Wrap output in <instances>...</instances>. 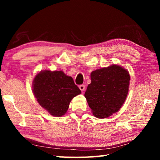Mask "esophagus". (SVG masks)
Returning a JSON list of instances; mask_svg holds the SVG:
<instances>
[{
  "label": "esophagus",
  "mask_w": 160,
  "mask_h": 160,
  "mask_svg": "<svg viewBox=\"0 0 160 160\" xmlns=\"http://www.w3.org/2000/svg\"><path fill=\"white\" fill-rule=\"evenodd\" d=\"M79 88L81 90V91H84V90H85V86H84V84H80V85L79 86Z\"/></svg>",
  "instance_id": "1"
}]
</instances>
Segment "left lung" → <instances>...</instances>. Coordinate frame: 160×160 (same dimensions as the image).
Wrapping results in <instances>:
<instances>
[{
	"mask_svg": "<svg viewBox=\"0 0 160 160\" xmlns=\"http://www.w3.org/2000/svg\"><path fill=\"white\" fill-rule=\"evenodd\" d=\"M85 96L95 117L106 118L120 110L127 98L130 76L119 65L93 71Z\"/></svg>",
	"mask_w": 160,
	"mask_h": 160,
	"instance_id": "8db88e82",
	"label": "left lung"
}]
</instances>
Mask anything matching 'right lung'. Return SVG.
<instances>
[{
	"mask_svg": "<svg viewBox=\"0 0 160 160\" xmlns=\"http://www.w3.org/2000/svg\"><path fill=\"white\" fill-rule=\"evenodd\" d=\"M33 93L39 104L56 117L63 115L73 98L81 93L73 78L62 71L45 70L33 81Z\"/></svg>",
	"mask_w": 160,
	"mask_h": 160,
	"instance_id": "add662e5",
	"label": "right lung"
}]
</instances>
